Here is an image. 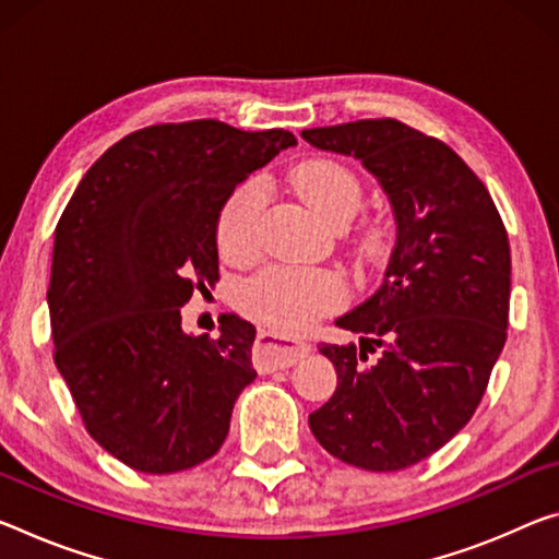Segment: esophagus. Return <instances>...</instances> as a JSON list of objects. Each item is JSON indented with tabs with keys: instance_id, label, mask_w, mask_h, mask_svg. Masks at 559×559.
I'll return each mask as SVG.
<instances>
[{
	"instance_id": "1",
	"label": "esophagus",
	"mask_w": 559,
	"mask_h": 559,
	"mask_svg": "<svg viewBox=\"0 0 559 559\" xmlns=\"http://www.w3.org/2000/svg\"><path fill=\"white\" fill-rule=\"evenodd\" d=\"M308 353H311V345L304 341H283L276 333L261 331L255 341V368L261 373H271V370L296 366Z\"/></svg>"
}]
</instances>
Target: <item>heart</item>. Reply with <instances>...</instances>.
Listing matches in <instances>:
<instances>
[{"mask_svg": "<svg viewBox=\"0 0 559 559\" xmlns=\"http://www.w3.org/2000/svg\"><path fill=\"white\" fill-rule=\"evenodd\" d=\"M290 189L328 224H348L362 201L358 174L333 158H308L290 168ZM265 191L248 181L221 206L216 221V246L226 261H248L261 248V224ZM380 228L370 226L366 241L376 243ZM345 281L335 271L323 269H269L246 281L238 290V308L253 321L278 333H298L316 318L343 306Z\"/></svg>", "mask_w": 559, "mask_h": 559, "instance_id": "heart-1", "label": "heart"}]
</instances>
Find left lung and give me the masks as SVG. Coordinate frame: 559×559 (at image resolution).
I'll return each mask as SVG.
<instances>
[{
	"mask_svg": "<svg viewBox=\"0 0 559 559\" xmlns=\"http://www.w3.org/2000/svg\"><path fill=\"white\" fill-rule=\"evenodd\" d=\"M300 136L360 158L397 221L383 286L335 321L362 335L360 348L321 343L338 385L308 425L343 463L403 471L457 436L487 391L508 338V231L473 168L403 121L360 119Z\"/></svg>",
	"mask_w": 559,
	"mask_h": 559,
	"instance_id": "obj_1",
	"label": "left lung"
}]
</instances>
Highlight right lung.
Here are the masks:
<instances>
[{
	"mask_svg": "<svg viewBox=\"0 0 559 559\" xmlns=\"http://www.w3.org/2000/svg\"><path fill=\"white\" fill-rule=\"evenodd\" d=\"M296 136L216 119L123 136L79 181L55 231L47 290L55 362L106 453L181 473L214 457L253 383L255 328L221 316L186 335L181 306L218 278L216 221L236 183Z\"/></svg>",
	"mask_w": 559,
	"mask_h": 559,
	"instance_id": "add662e5",
	"label": "right lung"
}]
</instances>
